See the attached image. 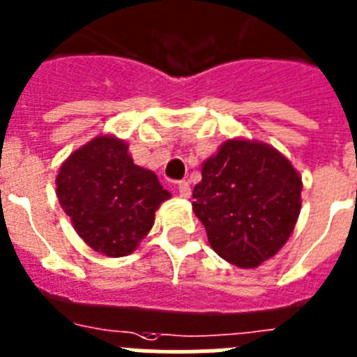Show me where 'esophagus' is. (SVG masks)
Returning <instances> with one entry per match:
<instances>
[{"label":"esophagus","instance_id":"34e87169","mask_svg":"<svg viewBox=\"0 0 357 357\" xmlns=\"http://www.w3.org/2000/svg\"><path fill=\"white\" fill-rule=\"evenodd\" d=\"M178 192H179V195H181V197H185V199L190 197L192 190H190V185H188V181H179L178 183Z\"/></svg>","mask_w":357,"mask_h":357}]
</instances>
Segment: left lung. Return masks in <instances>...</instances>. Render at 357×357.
<instances>
[{"label":"left lung","mask_w":357,"mask_h":357,"mask_svg":"<svg viewBox=\"0 0 357 357\" xmlns=\"http://www.w3.org/2000/svg\"><path fill=\"white\" fill-rule=\"evenodd\" d=\"M192 210L218 256L256 268L288 242L303 206V178L271 144L229 139L204 160Z\"/></svg>","instance_id":"left-lung-1"}]
</instances>
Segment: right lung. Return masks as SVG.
I'll return each mask as SVG.
<instances>
[{"label":"right lung","mask_w":357,"mask_h":357,"mask_svg":"<svg viewBox=\"0 0 357 357\" xmlns=\"http://www.w3.org/2000/svg\"><path fill=\"white\" fill-rule=\"evenodd\" d=\"M56 197L86 245L108 258H123L149 233L171 192L155 172L135 165L128 142L98 135L60 165Z\"/></svg>","instance_id":"obj_1"}]
</instances>
